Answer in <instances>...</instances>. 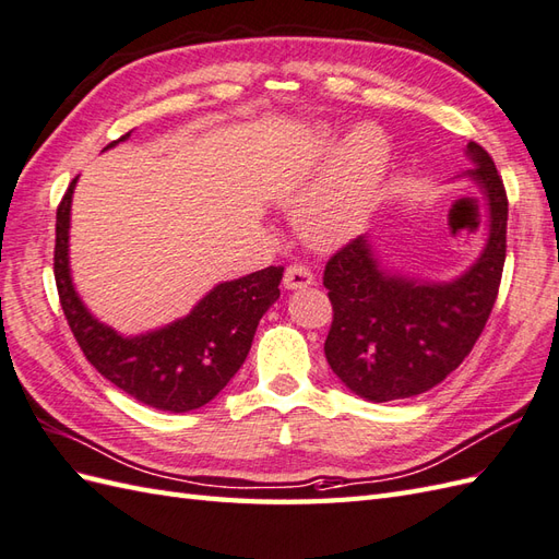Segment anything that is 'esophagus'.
<instances>
[{
	"mask_svg": "<svg viewBox=\"0 0 559 559\" xmlns=\"http://www.w3.org/2000/svg\"><path fill=\"white\" fill-rule=\"evenodd\" d=\"M313 283V274L311 269L305 264H290L285 269V276H283V285L288 290H299V288H309Z\"/></svg>",
	"mask_w": 559,
	"mask_h": 559,
	"instance_id": "esophagus-1",
	"label": "esophagus"
}]
</instances>
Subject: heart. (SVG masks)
I'll return each mask as SVG.
<instances>
[{
  "instance_id": "heart-1",
  "label": "heart",
  "mask_w": 559,
  "mask_h": 559,
  "mask_svg": "<svg viewBox=\"0 0 559 559\" xmlns=\"http://www.w3.org/2000/svg\"><path fill=\"white\" fill-rule=\"evenodd\" d=\"M384 163L382 139L359 132L340 165L299 210V231L317 248H335L361 226L378 189Z\"/></svg>"
}]
</instances>
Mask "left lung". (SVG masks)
Wrapping results in <instances>:
<instances>
[{
  "label": "left lung",
  "mask_w": 559,
  "mask_h": 559,
  "mask_svg": "<svg viewBox=\"0 0 559 559\" xmlns=\"http://www.w3.org/2000/svg\"><path fill=\"white\" fill-rule=\"evenodd\" d=\"M467 153L475 160L467 175L489 203L491 234L465 276L447 285L384 276L364 238H352L325 264L323 288L333 305L325 359L368 402L432 390L463 364L491 317L508 248V193L493 157L475 141Z\"/></svg>",
  "instance_id": "8db88e82"
}]
</instances>
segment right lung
<instances>
[{
  "instance_id": "right-lung-1",
  "label": "right lung",
  "mask_w": 559,
  "mask_h": 559,
  "mask_svg": "<svg viewBox=\"0 0 559 559\" xmlns=\"http://www.w3.org/2000/svg\"><path fill=\"white\" fill-rule=\"evenodd\" d=\"M127 136L130 132L118 141ZM75 181H70L56 210L53 278L82 354L106 380L141 404L169 413L205 406L246 361L257 323L281 295L283 266H266L246 278L217 285L189 317L163 331L122 337L84 309L70 281L68 226Z\"/></svg>"
}]
</instances>
